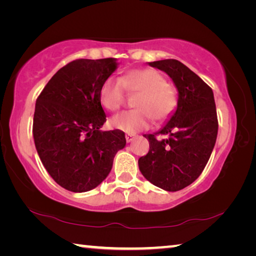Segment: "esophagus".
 Here are the masks:
<instances>
[{
  "instance_id": "esophagus-1",
  "label": "esophagus",
  "mask_w": 256,
  "mask_h": 256,
  "mask_svg": "<svg viewBox=\"0 0 256 256\" xmlns=\"http://www.w3.org/2000/svg\"><path fill=\"white\" fill-rule=\"evenodd\" d=\"M134 138H136L134 134H130V133L125 134V138H126V142H132L134 140Z\"/></svg>"
}]
</instances>
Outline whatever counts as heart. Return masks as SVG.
Here are the masks:
<instances>
[{
	"label": "heart",
	"instance_id": "1",
	"mask_svg": "<svg viewBox=\"0 0 256 256\" xmlns=\"http://www.w3.org/2000/svg\"><path fill=\"white\" fill-rule=\"evenodd\" d=\"M137 94L134 100L136 110L120 112L112 118V126L126 133L140 132L150 128L154 120L162 124L174 114L178 97L175 86L154 68H134L120 79L110 76L99 90V100L104 108L115 112L124 104L126 92Z\"/></svg>",
	"mask_w": 256,
	"mask_h": 256
}]
</instances>
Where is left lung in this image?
Instances as JSON below:
<instances>
[{
    "instance_id": "obj_1",
    "label": "left lung",
    "mask_w": 256,
    "mask_h": 256,
    "mask_svg": "<svg viewBox=\"0 0 256 256\" xmlns=\"http://www.w3.org/2000/svg\"><path fill=\"white\" fill-rule=\"evenodd\" d=\"M149 66L172 78L178 90V105L159 132L144 136L150 149L138 159V168L150 183L175 192L201 175L214 150L218 134L214 92L180 60H162ZM158 134L168 138L159 140Z\"/></svg>"
}]
</instances>
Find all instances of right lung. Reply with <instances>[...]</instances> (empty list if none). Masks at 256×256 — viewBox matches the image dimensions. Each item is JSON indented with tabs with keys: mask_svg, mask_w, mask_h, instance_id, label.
<instances>
[{
	"mask_svg": "<svg viewBox=\"0 0 256 256\" xmlns=\"http://www.w3.org/2000/svg\"><path fill=\"white\" fill-rule=\"evenodd\" d=\"M116 58L72 60L55 73L36 100L32 134L42 164L56 183L82 193L110 174L126 144L120 130L100 131L106 115L99 100Z\"/></svg>",
	"mask_w": 256,
	"mask_h": 256,
	"instance_id": "add662e5",
	"label": "right lung"
}]
</instances>
